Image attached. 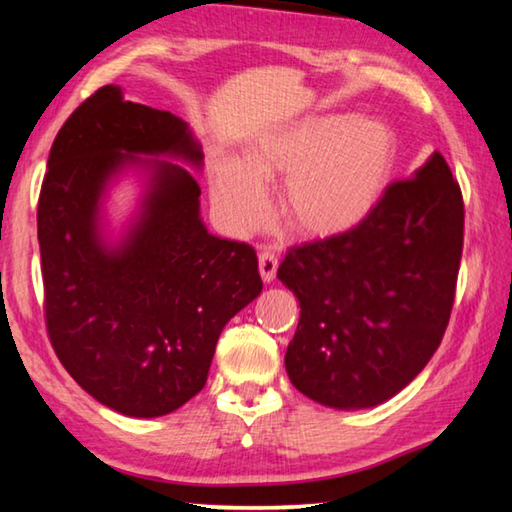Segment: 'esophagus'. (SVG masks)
Returning <instances> with one entry per match:
<instances>
[{
    "instance_id": "34e87169",
    "label": "esophagus",
    "mask_w": 512,
    "mask_h": 512,
    "mask_svg": "<svg viewBox=\"0 0 512 512\" xmlns=\"http://www.w3.org/2000/svg\"><path fill=\"white\" fill-rule=\"evenodd\" d=\"M259 275H262L264 282H273L277 275V257L273 253H262L259 255Z\"/></svg>"
}]
</instances>
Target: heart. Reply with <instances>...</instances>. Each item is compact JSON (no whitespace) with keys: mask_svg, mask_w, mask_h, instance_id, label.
<instances>
[{"mask_svg":"<svg viewBox=\"0 0 512 512\" xmlns=\"http://www.w3.org/2000/svg\"><path fill=\"white\" fill-rule=\"evenodd\" d=\"M400 142L391 124L366 115H314L271 128L241 151L216 158L212 201L235 235H250L268 216L266 183L282 180V214L305 239L348 235L391 189Z\"/></svg>","mask_w":512,"mask_h":512,"instance_id":"1","label":"heart"}]
</instances>
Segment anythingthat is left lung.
<instances>
[{
  "mask_svg": "<svg viewBox=\"0 0 512 512\" xmlns=\"http://www.w3.org/2000/svg\"><path fill=\"white\" fill-rule=\"evenodd\" d=\"M463 196L438 151L348 235L289 250L277 280L300 302L284 366L329 409H372L427 366L449 323Z\"/></svg>",
  "mask_w": 512,
  "mask_h": 512,
  "instance_id": "obj_1",
  "label": "left lung"
}]
</instances>
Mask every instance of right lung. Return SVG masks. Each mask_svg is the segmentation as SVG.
Wrapping results in <instances>:
<instances>
[{"label":"right lung","instance_id":"right-lung-1","mask_svg":"<svg viewBox=\"0 0 512 512\" xmlns=\"http://www.w3.org/2000/svg\"><path fill=\"white\" fill-rule=\"evenodd\" d=\"M203 158L185 119L119 85L85 99L51 146L38 201L49 339L76 384L128 418L192 400L223 327L262 293L255 250L201 219L188 169L201 173ZM124 179L136 201L115 220Z\"/></svg>","mask_w":512,"mask_h":512}]
</instances>
